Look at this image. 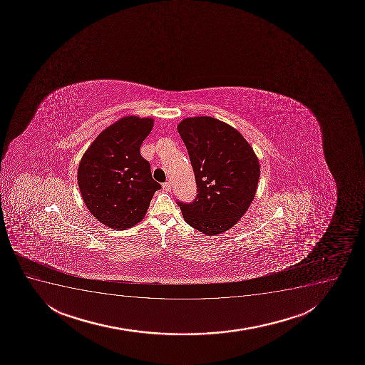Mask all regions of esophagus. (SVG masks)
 <instances>
[{"label": "esophagus", "mask_w": 365, "mask_h": 365, "mask_svg": "<svg viewBox=\"0 0 365 365\" xmlns=\"http://www.w3.org/2000/svg\"><path fill=\"white\" fill-rule=\"evenodd\" d=\"M163 190H166V192H170L171 190V183L170 182H165L163 185Z\"/></svg>", "instance_id": "esophagus-1"}]
</instances>
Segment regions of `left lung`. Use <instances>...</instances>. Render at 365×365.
<instances>
[{"label": "left lung", "instance_id": "1", "mask_svg": "<svg viewBox=\"0 0 365 365\" xmlns=\"http://www.w3.org/2000/svg\"><path fill=\"white\" fill-rule=\"evenodd\" d=\"M177 129L197 187L194 202H178L183 219L206 236L228 231L255 197L260 165L253 148L236 128L212 117L185 118Z\"/></svg>", "mask_w": 365, "mask_h": 365}]
</instances>
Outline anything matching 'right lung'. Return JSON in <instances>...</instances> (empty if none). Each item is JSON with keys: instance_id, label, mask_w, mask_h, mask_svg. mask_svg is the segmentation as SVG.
I'll return each instance as SVG.
<instances>
[{"instance_id": "obj_1", "label": "right lung", "mask_w": 365, "mask_h": 365, "mask_svg": "<svg viewBox=\"0 0 365 365\" xmlns=\"http://www.w3.org/2000/svg\"><path fill=\"white\" fill-rule=\"evenodd\" d=\"M154 125L150 117H122L96 137L78 166V185L95 219L113 230L140 222L161 185L153 180L140 145Z\"/></svg>"}]
</instances>
